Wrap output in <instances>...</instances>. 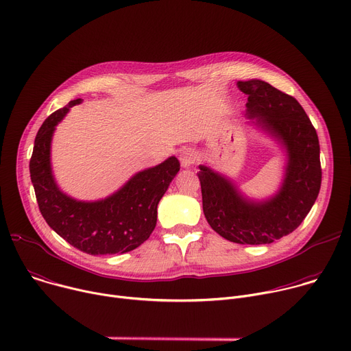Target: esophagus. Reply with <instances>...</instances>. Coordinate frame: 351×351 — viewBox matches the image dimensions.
<instances>
[{
    "mask_svg": "<svg viewBox=\"0 0 351 351\" xmlns=\"http://www.w3.org/2000/svg\"><path fill=\"white\" fill-rule=\"evenodd\" d=\"M179 161H180L182 168H191L197 162V154H195L194 149L184 148L180 152Z\"/></svg>",
    "mask_w": 351,
    "mask_h": 351,
    "instance_id": "34e87169",
    "label": "esophagus"
}]
</instances>
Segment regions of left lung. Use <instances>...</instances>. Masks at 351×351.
<instances>
[{
	"label": "left lung",
	"instance_id": "left-lung-1",
	"mask_svg": "<svg viewBox=\"0 0 351 351\" xmlns=\"http://www.w3.org/2000/svg\"><path fill=\"white\" fill-rule=\"evenodd\" d=\"M237 87L248 95L250 126L283 149L282 182L274 194L252 198L233 179L202 164L197 175L203 211L210 226L229 241L269 244L297 229L318 197L322 178L318 134L295 98L260 79L237 82Z\"/></svg>",
	"mask_w": 351,
	"mask_h": 351
}]
</instances>
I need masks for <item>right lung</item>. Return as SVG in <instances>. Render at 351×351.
<instances>
[{
	"label": "right lung",
	"mask_w": 351,
	"mask_h": 351,
	"mask_svg": "<svg viewBox=\"0 0 351 351\" xmlns=\"http://www.w3.org/2000/svg\"><path fill=\"white\" fill-rule=\"evenodd\" d=\"M49 115L37 132L30 160V178L40 213L48 226L71 245L91 256L123 254L137 248L157 225L160 199L180 169L176 157L134 173L106 198L83 202L64 193L51 167V141L57 125L73 106Z\"/></svg>",
	"instance_id": "add662e5"
}]
</instances>
